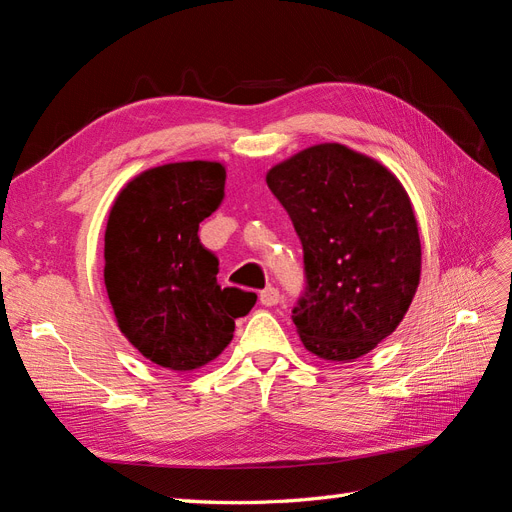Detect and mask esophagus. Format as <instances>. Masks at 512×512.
<instances>
[{"label": "esophagus", "instance_id": "1", "mask_svg": "<svg viewBox=\"0 0 512 512\" xmlns=\"http://www.w3.org/2000/svg\"><path fill=\"white\" fill-rule=\"evenodd\" d=\"M280 299H282V297H280V290L273 288V286H267L265 290L260 292V303L265 305V307L277 305V303H280Z\"/></svg>", "mask_w": 512, "mask_h": 512}]
</instances>
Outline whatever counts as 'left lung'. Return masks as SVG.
Here are the masks:
<instances>
[{
    "label": "left lung",
    "mask_w": 512,
    "mask_h": 512,
    "mask_svg": "<svg viewBox=\"0 0 512 512\" xmlns=\"http://www.w3.org/2000/svg\"><path fill=\"white\" fill-rule=\"evenodd\" d=\"M303 245L305 292L292 309L303 346L354 361L404 320L421 280L408 192L389 168L339 143L299 151L267 173Z\"/></svg>",
    "instance_id": "8db88e82"
}]
</instances>
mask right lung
Returning a JSON list of instances; mask_svg holds the SVG:
<instances>
[{"instance_id": "1", "label": "right lung", "mask_w": 512, "mask_h": 512, "mask_svg": "<svg viewBox=\"0 0 512 512\" xmlns=\"http://www.w3.org/2000/svg\"><path fill=\"white\" fill-rule=\"evenodd\" d=\"M220 162H173L119 192L104 232V284L121 333L145 359L173 371L211 363L230 344L254 292L222 288L220 260L198 224L220 207Z\"/></svg>"}]
</instances>
